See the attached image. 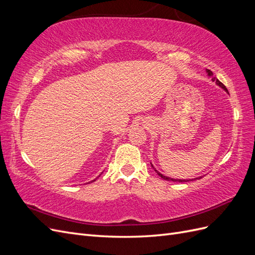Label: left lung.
Segmentation results:
<instances>
[{
    "label": "left lung",
    "mask_w": 255,
    "mask_h": 255,
    "mask_svg": "<svg viewBox=\"0 0 255 255\" xmlns=\"http://www.w3.org/2000/svg\"><path fill=\"white\" fill-rule=\"evenodd\" d=\"M206 72H207V75L208 76H211V78H212V81L214 82V81H216V84H217L218 85V86H220L222 89H225L227 92H228V94H229V91H228V89L226 88V86H225V85H223L218 79H215L214 78V74H213V72L211 71V70H206ZM151 166L153 167V165L151 164ZM153 169H154V170H155L156 171V173L161 177V179H164V180H167V181H173V182H187V181H191V180H179V179H171V177H168V176H166V175H164V174H161L160 172H158L157 170H156V169L155 168H154L153 167ZM200 177H202V176H200ZM200 177H197V179H200ZM196 179V180H197Z\"/></svg>",
    "instance_id": "8db88e82"
}]
</instances>
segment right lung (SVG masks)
<instances>
[{"label":"right lung","instance_id":"add662e5","mask_svg":"<svg viewBox=\"0 0 255 255\" xmlns=\"http://www.w3.org/2000/svg\"><path fill=\"white\" fill-rule=\"evenodd\" d=\"M94 181H96V180H94Z\"/></svg>","mask_w":255,"mask_h":255}]
</instances>
